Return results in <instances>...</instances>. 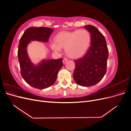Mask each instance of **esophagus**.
<instances>
[{
	"mask_svg": "<svg viewBox=\"0 0 131 131\" xmlns=\"http://www.w3.org/2000/svg\"><path fill=\"white\" fill-rule=\"evenodd\" d=\"M67 61H68V59H67V58H64V59H63V64H65V63L67 62Z\"/></svg>",
	"mask_w": 131,
	"mask_h": 131,
	"instance_id": "obj_1",
	"label": "esophagus"
}]
</instances>
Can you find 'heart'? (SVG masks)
Here are the masks:
<instances>
[{
	"label": "heart",
	"mask_w": 131,
	"mask_h": 131,
	"mask_svg": "<svg viewBox=\"0 0 131 131\" xmlns=\"http://www.w3.org/2000/svg\"><path fill=\"white\" fill-rule=\"evenodd\" d=\"M91 35L86 29L62 31L55 38V42L51 43L53 51H60L65 48L67 56L72 59L79 58L86 54L91 43Z\"/></svg>",
	"instance_id": "heart-1"
}]
</instances>
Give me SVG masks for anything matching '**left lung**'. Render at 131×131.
<instances>
[{"mask_svg": "<svg viewBox=\"0 0 131 131\" xmlns=\"http://www.w3.org/2000/svg\"><path fill=\"white\" fill-rule=\"evenodd\" d=\"M91 34V46L81 58L75 61L73 78L79 85L89 87L100 82L106 72L109 51L105 39L96 27L84 26Z\"/></svg>", "mask_w": 131, "mask_h": 131, "instance_id": "obj_1", "label": "left lung"}]
</instances>
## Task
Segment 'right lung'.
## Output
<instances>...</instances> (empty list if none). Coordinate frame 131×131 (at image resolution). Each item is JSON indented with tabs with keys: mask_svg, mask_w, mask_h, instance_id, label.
Listing matches in <instances>:
<instances>
[{
	"mask_svg": "<svg viewBox=\"0 0 131 131\" xmlns=\"http://www.w3.org/2000/svg\"><path fill=\"white\" fill-rule=\"evenodd\" d=\"M53 31L47 27H29L19 40L17 55L21 76L28 84L35 89H44L54 84L63 66V59H43L34 64L28 54L27 46L31 41L47 42Z\"/></svg>",
	"mask_w": 131,
	"mask_h": 131,
	"instance_id": "1",
	"label": "right lung"
}]
</instances>
